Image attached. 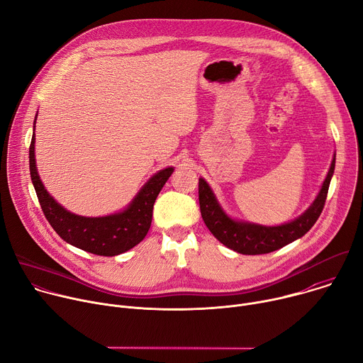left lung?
I'll use <instances>...</instances> for the list:
<instances>
[{
  "mask_svg": "<svg viewBox=\"0 0 363 363\" xmlns=\"http://www.w3.org/2000/svg\"><path fill=\"white\" fill-rule=\"evenodd\" d=\"M335 171V158L332 161L328 177L323 182V186L310 205V208L300 216L297 220L277 225V227H264L257 224L234 221L225 216L218 205L211 188L202 178L198 182V198H199V210L202 220L213 235L223 242L225 247L245 255L267 254L276 251L291 241L303 237L310 228L315 225L320 217L323 206L326 202L330 179Z\"/></svg>",
  "mask_w": 363,
  "mask_h": 363,
  "instance_id": "left-lung-1",
  "label": "left lung"
}]
</instances>
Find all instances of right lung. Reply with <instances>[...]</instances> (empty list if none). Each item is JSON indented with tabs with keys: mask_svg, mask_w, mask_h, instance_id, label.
<instances>
[{
	"mask_svg": "<svg viewBox=\"0 0 363 363\" xmlns=\"http://www.w3.org/2000/svg\"><path fill=\"white\" fill-rule=\"evenodd\" d=\"M172 172L174 168H167L155 174L123 213L99 218L80 217L66 211L47 194L35 168L34 135L30 143V175L47 221L66 242L96 255L122 254L145 238L150 228L155 199Z\"/></svg>",
	"mask_w": 363,
	"mask_h": 363,
	"instance_id": "obj_1",
	"label": "right lung"
}]
</instances>
